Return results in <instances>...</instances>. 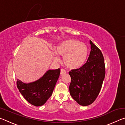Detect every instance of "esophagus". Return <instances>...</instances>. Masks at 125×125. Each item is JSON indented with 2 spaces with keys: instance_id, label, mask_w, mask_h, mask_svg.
<instances>
[{
  "instance_id": "34e87169",
  "label": "esophagus",
  "mask_w": 125,
  "mask_h": 125,
  "mask_svg": "<svg viewBox=\"0 0 125 125\" xmlns=\"http://www.w3.org/2000/svg\"><path fill=\"white\" fill-rule=\"evenodd\" d=\"M65 72H65V71L64 70V69H61V72H60L61 75L65 73Z\"/></svg>"
}]
</instances>
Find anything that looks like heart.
I'll return each instance as SVG.
<instances>
[{
	"label": "heart",
	"mask_w": 125,
	"mask_h": 125,
	"mask_svg": "<svg viewBox=\"0 0 125 125\" xmlns=\"http://www.w3.org/2000/svg\"><path fill=\"white\" fill-rule=\"evenodd\" d=\"M56 53L63 57V61L67 68L79 69L85 64L88 56L86 45L76 40H68L62 42L55 48ZM55 60L57 58L54 57Z\"/></svg>",
	"instance_id": "b5f03b06"
}]
</instances>
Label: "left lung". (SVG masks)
<instances>
[{
  "label": "left lung",
  "instance_id": "1",
  "mask_svg": "<svg viewBox=\"0 0 125 125\" xmlns=\"http://www.w3.org/2000/svg\"><path fill=\"white\" fill-rule=\"evenodd\" d=\"M91 51L86 63L69 74L71 82L69 89L74 100L82 106L94 102L100 93L105 75L104 59L101 51L90 41Z\"/></svg>",
  "mask_w": 125,
  "mask_h": 125
}]
</instances>
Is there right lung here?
Segmentation results:
<instances>
[{
	"instance_id": "obj_1",
	"label": "right lung",
	"mask_w": 125,
	"mask_h": 125,
	"mask_svg": "<svg viewBox=\"0 0 125 125\" xmlns=\"http://www.w3.org/2000/svg\"><path fill=\"white\" fill-rule=\"evenodd\" d=\"M60 74V69H50L35 82L25 83L17 79V87L24 98L35 106H42L52 95Z\"/></svg>"
}]
</instances>
